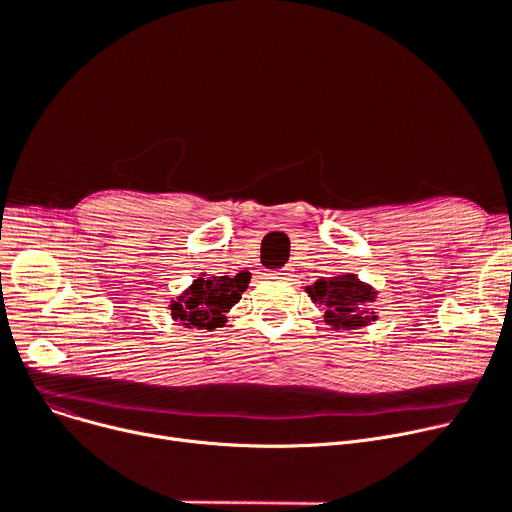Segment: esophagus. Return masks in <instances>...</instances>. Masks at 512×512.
I'll use <instances>...</instances> for the list:
<instances>
[{"label":"esophagus","instance_id":"esophagus-1","mask_svg":"<svg viewBox=\"0 0 512 512\" xmlns=\"http://www.w3.org/2000/svg\"><path fill=\"white\" fill-rule=\"evenodd\" d=\"M289 270H291V268H281L279 273H275V277H279V279H289V277H291Z\"/></svg>","mask_w":512,"mask_h":512}]
</instances>
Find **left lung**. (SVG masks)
<instances>
[{
	"label": "left lung",
	"mask_w": 512,
	"mask_h": 512,
	"mask_svg": "<svg viewBox=\"0 0 512 512\" xmlns=\"http://www.w3.org/2000/svg\"><path fill=\"white\" fill-rule=\"evenodd\" d=\"M306 291L310 293L312 302L324 310L326 324L337 330L362 328L378 318L372 308L378 291L351 273L322 277L314 285L306 287Z\"/></svg>",
	"instance_id": "left-lung-1"
}]
</instances>
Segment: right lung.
Listing matches in <instances>:
<instances>
[{"mask_svg":"<svg viewBox=\"0 0 512 512\" xmlns=\"http://www.w3.org/2000/svg\"><path fill=\"white\" fill-rule=\"evenodd\" d=\"M248 283L250 273H237L235 277L202 275L169 306L171 316L186 328L213 330L223 326L225 314L242 299Z\"/></svg>","mask_w":512,"mask_h":512,"instance_id":"obj_1","label":"right lung"}]
</instances>
